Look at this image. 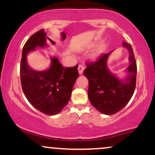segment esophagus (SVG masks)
<instances>
[{
    "label": "esophagus",
    "mask_w": 155,
    "mask_h": 155,
    "mask_svg": "<svg viewBox=\"0 0 155 155\" xmlns=\"http://www.w3.org/2000/svg\"><path fill=\"white\" fill-rule=\"evenodd\" d=\"M84 66L83 65H81V64H80V65H79V66H78V71H79V74H82L83 71H84Z\"/></svg>",
    "instance_id": "esophagus-1"
}]
</instances>
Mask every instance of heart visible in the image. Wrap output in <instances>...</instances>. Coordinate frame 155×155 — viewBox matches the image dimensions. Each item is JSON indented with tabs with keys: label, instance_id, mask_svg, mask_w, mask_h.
I'll return each instance as SVG.
<instances>
[{
	"label": "heart",
	"instance_id": "obj_1",
	"mask_svg": "<svg viewBox=\"0 0 155 155\" xmlns=\"http://www.w3.org/2000/svg\"><path fill=\"white\" fill-rule=\"evenodd\" d=\"M104 46H102V47H101V48H100V49H99V51H102L103 50V49H104Z\"/></svg>",
	"mask_w": 155,
	"mask_h": 155
}]
</instances>
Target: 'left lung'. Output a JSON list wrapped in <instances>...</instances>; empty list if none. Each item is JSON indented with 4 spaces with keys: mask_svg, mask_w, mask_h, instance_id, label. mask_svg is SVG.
<instances>
[{
    "mask_svg": "<svg viewBox=\"0 0 155 155\" xmlns=\"http://www.w3.org/2000/svg\"><path fill=\"white\" fill-rule=\"evenodd\" d=\"M128 49L130 65L125 79H119L107 68L111 52L103 54L95 61L87 62L84 75L89 81L88 97L92 106L104 114L111 115L122 109L131 99L136 89L137 65L132 47L123 42Z\"/></svg>",
    "mask_w": 155,
    "mask_h": 155,
    "instance_id": "1",
    "label": "left lung"
}]
</instances>
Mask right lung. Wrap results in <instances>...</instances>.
Here are the masks:
<instances>
[{
    "label": "right lung",
    "instance_id": "1",
    "mask_svg": "<svg viewBox=\"0 0 155 155\" xmlns=\"http://www.w3.org/2000/svg\"><path fill=\"white\" fill-rule=\"evenodd\" d=\"M47 33L44 29L28 38L22 49L20 79L25 95L33 106L47 115L60 113L68 104L76 80L78 65L64 68L56 58H51L50 68L44 71L33 70L27 63V54L37 47H44Z\"/></svg>",
    "mask_w": 155,
    "mask_h": 155
}]
</instances>
